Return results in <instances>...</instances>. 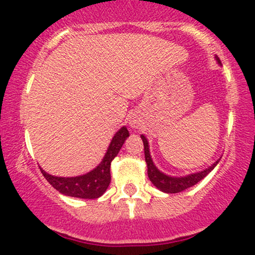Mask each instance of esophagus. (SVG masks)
<instances>
[{
	"instance_id": "34e87169",
	"label": "esophagus",
	"mask_w": 255,
	"mask_h": 255,
	"mask_svg": "<svg viewBox=\"0 0 255 255\" xmlns=\"http://www.w3.org/2000/svg\"><path fill=\"white\" fill-rule=\"evenodd\" d=\"M128 124H129L131 128H137L138 126H140V120H138L136 115H131L129 118V121H128Z\"/></svg>"
}]
</instances>
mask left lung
Here are the masks:
<instances>
[{"mask_svg":"<svg viewBox=\"0 0 255 255\" xmlns=\"http://www.w3.org/2000/svg\"><path fill=\"white\" fill-rule=\"evenodd\" d=\"M215 60H217V62L219 64H221L218 56H215ZM141 138H142V142L144 146V159H146V163H147L148 178H149L151 183H153L157 189H160L161 192L170 193V194H172V193H179V192L185 191V189L194 186L195 183H198L199 181H201L207 174H209L214 169V167L217 166L219 161H220V159L217 160L213 165L209 166L208 168L201 170V172L192 173L185 176H170L161 172V170L157 169V167L154 165L153 160H151V156H150L149 144H148L147 138L144 135H141Z\"/></svg>","mask_w":255,"mask_h":255,"instance_id":"obj_1","label":"left lung"}]
</instances>
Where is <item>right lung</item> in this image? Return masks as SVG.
Returning <instances> with one entry per match:
<instances>
[{"mask_svg":"<svg viewBox=\"0 0 255 255\" xmlns=\"http://www.w3.org/2000/svg\"><path fill=\"white\" fill-rule=\"evenodd\" d=\"M129 136V131L126 127H121L112 138L104 159L94 169L87 174L72 178L54 176L41 168L47 181L61 194L80 199H98L107 191L111 183V163L120 151L126 138Z\"/></svg>","mask_w":255,"mask_h":255,"instance_id":"1","label":"right lung"}]
</instances>
